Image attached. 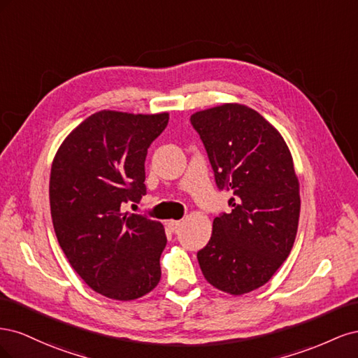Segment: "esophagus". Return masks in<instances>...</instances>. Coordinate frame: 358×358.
I'll use <instances>...</instances> for the list:
<instances>
[{
	"mask_svg": "<svg viewBox=\"0 0 358 358\" xmlns=\"http://www.w3.org/2000/svg\"><path fill=\"white\" fill-rule=\"evenodd\" d=\"M180 224H182V221H176V220L167 221V227H169L170 231H176V230L179 229V227H180Z\"/></svg>",
	"mask_w": 358,
	"mask_h": 358,
	"instance_id": "34e87169",
	"label": "esophagus"
}]
</instances>
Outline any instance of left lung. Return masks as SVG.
Masks as SVG:
<instances>
[{
  "mask_svg": "<svg viewBox=\"0 0 358 358\" xmlns=\"http://www.w3.org/2000/svg\"><path fill=\"white\" fill-rule=\"evenodd\" d=\"M230 213L213 220L197 252L206 280L233 296L268 282L289 255L300 216V185L284 137L251 107L225 103L191 115Z\"/></svg>",
  "mask_w": 358,
  "mask_h": 358,
  "instance_id": "obj_1",
  "label": "left lung"
}]
</instances>
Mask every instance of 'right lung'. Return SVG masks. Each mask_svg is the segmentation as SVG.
Wrapping results in <instances>:
<instances>
[{
	"mask_svg": "<svg viewBox=\"0 0 358 358\" xmlns=\"http://www.w3.org/2000/svg\"><path fill=\"white\" fill-rule=\"evenodd\" d=\"M169 113L100 110L76 127L52 162L53 229L69 263L88 287L113 300H134L161 279L167 237L161 222L122 213L146 194L145 159Z\"/></svg>",
	"mask_w": 358,
	"mask_h": 358,
	"instance_id": "1",
	"label": "right lung"
}]
</instances>
